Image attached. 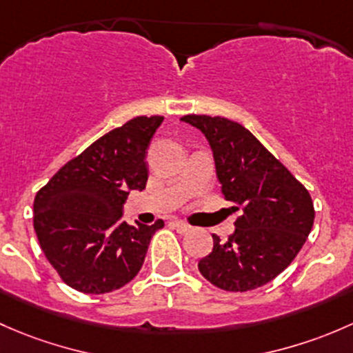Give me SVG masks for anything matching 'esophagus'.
<instances>
[{"instance_id":"1","label":"esophagus","mask_w":353,"mask_h":353,"mask_svg":"<svg viewBox=\"0 0 353 353\" xmlns=\"http://www.w3.org/2000/svg\"><path fill=\"white\" fill-rule=\"evenodd\" d=\"M172 224H173V228H176V230L180 231V232H188V231L192 230L190 224L183 223V221H180V219H173Z\"/></svg>"}]
</instances>
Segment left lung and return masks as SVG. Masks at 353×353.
<instances>
[{
    "label": "left lung",
    "instance_id": "1",
    "mask_svg": "<svg viewBox=\"0 0 353 353\" xmlns=\"http://www.w3.org/2000/svg\"><path fill=\"white\" fill-rule=\"evenodd\" d=\"M205 134L231 209L241 210L226 241L212 234L214 248L199 261L210 284L246 292L274 281L297 256L314 223L307 188L238 122L210 115H185Z\"/></svg>",
    "mask_w": 353,
    "mask_h": 353
}]
</instances>
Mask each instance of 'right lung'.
I'll return each mask as SVG.
<instances>
[{
  "instance_id": "obj_1",
  "label": "right lung",
  "mask_w": 353,
  "mask_h": 353,
  "mask_svg": "<svg viewBox=\"0 0 353 353\" xmlns=\"http://www.w3.org/2000/svg\"><path fill=\"white\" fill-rule=\"evenodd\" d=\"M161 115H141L79 152L37 192L34 230L43 255L63 282L85 294L129 284L144 263L156 231L123 223L129 190L146 188V150Z\"/></svg>"
}]
</instances>
